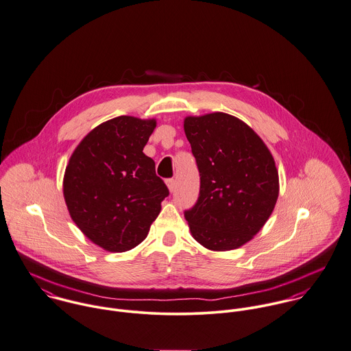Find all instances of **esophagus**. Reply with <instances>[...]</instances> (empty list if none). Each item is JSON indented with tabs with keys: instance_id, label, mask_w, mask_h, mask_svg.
<instances>
[{
	"instance_id": "34e87169",
	"label": "esophagus",
	"mask_w": 351,
	"mask_h": 351,
	"mask_svg": "<svg viewBox=\"0 0 351 351\" xmlns=\"http://www.w3.org/2000/svg\"><path fill=\"white\" fill-rule=\"evenodd\" d=\"M167 186L169 189L171 193L175 191V187H176V183H175V179H167Z\"/></svg>"
}]
</instances>
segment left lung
Wrapping results in <instances>:
<instances>
[{
    "label": "left lung",
    "instance_id": "left-lung-1",
    "mask_svg": "<svg viewBox=\"0 0 351 351\" xmlns=\"http://www.w3.org/2000/svg\"><path fill=\"white\" fill-rule=\"evenodd\" d=\"M200 176L194 206L184 211L195 239L232 250L258 233L278 196V173L263 140L241 119L211 113L184 119Z\"/></svg>",
    "mask_w": 351,
    "mask_h": 351
}]
</instances>
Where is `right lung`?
<instances>
[{
	"label": "right lung",
	"mask_w": 351,
	"mask_h": 351,
	"mask_svg": "<svg viewBox=\"0 0 351 351\" xmlns=\"http://www.w3.org/2000/svg\"><path fill=\"white\" fill-rule=\"evenodd\" d=\"M155 128V119H109L82 140L66 168L63 193L73 221L109 252L141 243L169 195L143 152Z\"/></svg>",
	"instance_id": "add662e5"
}]
</instances>
